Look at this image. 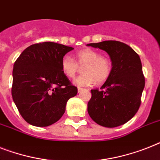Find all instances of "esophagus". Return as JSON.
I'll return each instance as SVG.
<instances>
[{
    "mask_svg": "<svg viewBox=\"0 0 160 160\" xmlns=\"http://www.w3.org/2000/svg\"><path fill=\"white\" fill-rule=\"evenodd\" d=\"M83 90H84V89H83V88H80V87H79V88H78V93H81Z\"/></svg>",
    "mask_w": 160,
    "mask_h": 160,
    "instance_id": "1",
    "label": "esophagus"
}]
</instances>
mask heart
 <instances>
[{
    "label": "heart",
    "mask_w": 160,
    "mask_h": 160,
    "mask_svg": "<svg viewBox=\"0 0 160 160\" xmlns=\"http://www.w3.org/2000/svg\"><path fill=\"white\" fill-rule=\"evenodd\" d=\"M82 67L84 74L74 80L77 86H89L95 82L102 84L109 78L112 73V63L110 60L92 49H84L78 52L76 61L70 56H64L61 61L62 73L68 78H74Z\"/></svg>",
    "instance_id": "heart-1"
}]
</instances>
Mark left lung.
Wrapping results in <instances>:
<instances>
[{
    "mask_svg": "<svg viewBox=\"0 0 160 160\" xmlns=\"http://www.w3.org/2000/svg\"><path fill=\"white\" fill-rule=\"evenodd\" d=\"M105 51L112 61V73L100 88L91 90L88 113L98 125L116 127L125 124L137 112L145 88L141 58L133 49L118 41L89 43Z\"/></svg>",
    "mask_w": 160,
    "mask_h": 160,
    "instance_id": "8db88e82",
    "label": "left lung"
}]
</instances>
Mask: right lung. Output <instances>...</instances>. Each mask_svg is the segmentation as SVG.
<instances>
[{
  "mask_svg": "<svg viewBox=\"0 0 160 160\" xmlns=\"http://www.w3.org/2000/svg\"><path fill=\"white\" fill-rule=\"evenodd\" d=\"M73 48L52 42L33 44L24 49L13 67L11 93L24 120L35 127L57 122L67 101L77 94L62 73L61 61Z\"/></svg>",
  "mask_w": 160,
  "mask_h": 160,
  "instance_id": "1",
  "label": "right lung"
}]
</instances>
